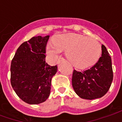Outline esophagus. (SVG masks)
I'll list each match as a JSON object with an SVG mask.
<instances>
[{
	"instance_id": "esophagus-1",
	"label": "esophagus",
	"mask_w": 122,
	"mask_h": 122,
	"mask_svg": "<svg viewBox=\"0 0 122 122\" xmlns=\"http://www.w3.org/2000/svg\"><path fill=\"white\" fill-rule=\"evenodd\" d=\"M65 61V59H63V58L59 59V61H58V63L59 64L61 63V62H63V61Z\"/></svg>"
}]
</instances>
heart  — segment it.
Masks as SVG:
<instances>
[{
  "mask_svg": "<svg viewBox=\"0 0 122 122\" xmlns=\"http://www.w3.org/2000/svg\"><path fill=\"white\" fill-rule=\"evenodd\" d=\"M53 43L47 46L51 56H57L61 51H66V57L77 69H86L94 65L99 59L101 45L95 39L74 33L57 35Z\"/></svg>",
  "mask_w": 122,
  "mask_h": 122,
  "instance_id": "b5f03b06",
  "label": "heart"
}]
</instances>
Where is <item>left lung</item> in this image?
Returning <instances> with one entry per match:
<instances>
[{
  "label": "left lung",
  "instance_id": "obj_1",
  "mask_svg": "<svg viewBox=\"0 0 122 122\" xmlns=\"http://www.w3.org/2000/svg\"><path fill=\"white\" fill-rule=\"evenodd\" d=\"M102 55L96 64L86 71H73L72 84L80 97L92 100L104 96L113 80L111 57L107 48L102 45Z\"/></svg>",
  "mask_w": 122,
  "mask_h": 122
}]
</instances>
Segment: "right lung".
Here are the masks:
<instances>
[{
  "label": "right lung",
  "mask_w": 122,
  "mask_h": 122,
  "mask_svg": "<svg viewBox=\"0 0 122 122\" xmlns=\"http://www.w3.org/2000/svg\"><path fill=\"white\" fill-rule=\"evenodd\" d=\"M50 36H38L24 42L17 48L10 66V82L24 102L37 105L50 94L51 81L57 66L46 63V45Z\"/></svg>",
  "instance_id": "obj_1"
}]
</instances>
